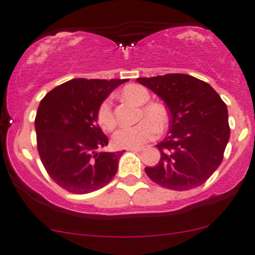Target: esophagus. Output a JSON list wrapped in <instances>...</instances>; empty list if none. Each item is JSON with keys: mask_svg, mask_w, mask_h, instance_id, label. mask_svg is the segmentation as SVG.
I'll return each instance as SVG.
<instances>
[{"mask_svg": "<svg viewBox=\"0 0 255 255\" xmlns=\"http://www.w3.org/2000/svg\"><path fill=\"white\" fill-rule=\"evenodd\" d=\"M127 150H129V151H142V150H143V148H142V147H137V148H128Z\"/></svg>", "mask_w": 255, "mask_h": 255, "instance_id": "1", "label": "esophagus"}]
</instances>
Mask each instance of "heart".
Returning a JSON list of instances; mask_svg holds the SVG:
<instances>
[{
	"instance_id": "obj_1",
	"label": "heart",
	"mask_w": 255,
	"mask_h": 255,
	"mask_svg": "<svg viewBox=\"0 0 255 255\" xmlns=\"http://www.w3.org/2000/svg\"><path fill=\"white\" fill-rule=\"evenodd\" d=\"M122 97L140 106L137 119L141 120L134 126H127L119 129L113 136V143L117 148H137L145 142L152 140L156 133L163 131L169 125L167 107L161 103L147 101L150 93L141 85L130 84L122 88ZM98 124L103 129L112 131L117 127L113 105L110 99L104 100L97 112Z\"/></svg>"
}]
</instances>
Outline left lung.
<instances>
[{
  "mask_svg": "<svg viewBox=\"0 0 255 255\" xmlns=\"http://www.w3.org/2000/svg\"><path fill=\"white\" fill-rule=\"evenodd\" d=\"M167 105L170 128L156 144L161 158L145 167L156 184L176 191L202 185L217 170L230 138L226 104L205 81L182 73L137 78Z\"/></svg>",
  "mask_w": 255,
  "mask_h": 255,
  "instance_id": "left-lung-1",
  "label": "left lung"
}]
</instances>
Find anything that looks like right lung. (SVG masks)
Here are the masks:
<instances>
[{
  "instance_id": "1",
  "label": "right lung",
  "mask_w": 255,
  "mask_h": 255,
  "mask_svg": "<svg viewBox=\"0 0 255 255\" xmlns=\"http://www.w3.org/2000/svg\"><path fill=\"white\" fill-rule=\"evenodd\" d=\"M126 81L78 78L54 87L40 101L35 119L37 149L47 174L66 191L93 192L117 174L125 150H100L108 138L98 125L97 112Z\"/></svg>"
}]
</instances>
